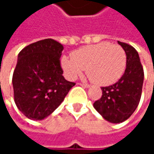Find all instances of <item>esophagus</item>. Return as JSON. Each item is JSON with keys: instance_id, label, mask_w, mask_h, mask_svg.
Here are the masks:
<instances>
[{"instance_id": "1", "label": "esophagus", "mask_w": 154, "mask_h": 154, "mask_svg": "<svg viewBox=\"0 0 154 154\" xmlns=\"http://www.w3.org/2000/svg\"><path fill=\"white\" fill-rule=\"evenodd\" d=\"M81 86H83V87H85V88H89L91 85H87V84H79Z\"/></svg>"}]
</instances>
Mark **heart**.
Here are the masks:
<instances>
[{"mask_svg": "<svg viewBox=\"0 0 154 154\" xmlns=\"http://www.w3.org/2000/svg\"><path fill=\"white\" fill-rule=\"evenodd\" d=\"M60 64L70 80L76 79L86 69L87 76L94 84L108 85L117 82L124 74L127 55L119 45L103 42L77 50L72 58L63 56Z\"/></svg>", "mask_w": 154, "mask_h": 154, "instance_id": "1", "label": "heart"}]
</instances>
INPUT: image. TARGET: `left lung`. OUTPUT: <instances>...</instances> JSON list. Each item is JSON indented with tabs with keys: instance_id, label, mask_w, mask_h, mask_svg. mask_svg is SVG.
Returning <instances> with one entry per match:
<instances>
[{
	"instance_id": "1",
	"label": "left lung",
	"mask_w": 154,
	"mask_h": 154,
	"mask_svg": "<svg viewBox=\"0 0 154 154\" xmlns=\"http://www.w3.org/2000/svg\"><path fill=\"white\" fill-rule=\"evenodd\" d=\"M127 55V67L121 78L112 85L102 87V97L94 108L110 123L127 120L138 106L143 83V69L138 52L131 45L118 42Z\"/></svg>"
}]
</instances>
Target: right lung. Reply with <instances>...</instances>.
Wrapping results in <instances>:
<instances>
[{
  "label": "right lung",
  "mask_w": 154,
  "mask_h": 154,
  "mask_svg": "<svg viewBox=\"0 0 154 154\" xmlns=\"http://www.w3.org/2000/svg\"><path fill=\"white\" fill-rule=\"evenodd\" d=\"M63 49L59 42L45 39L18 53L12 77L14 100L26 118L33 120L47 118L75 85L62 76L60 59Z\"/></svg>",
  "instance_id": "add662e5"
}]
</instances>
